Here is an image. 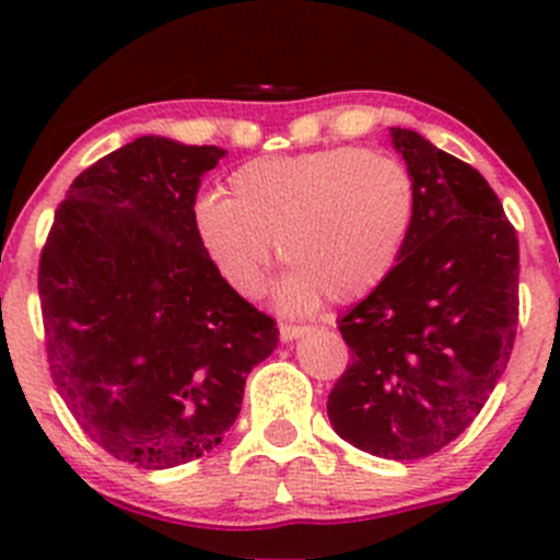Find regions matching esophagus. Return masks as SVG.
<instances>
[{
	"mask_svg": "<svg viewBox=\"0 0 560 560\" xmlns=\"http://www.w3.org/2000/svg\"><path fill=\"white\" fill-rule=\"evenodd\" d=\"M311 331V326H300V324H281L279 326V337L281 342H292V339L302 337V334Z\"/></svg>",
	"mask_w": 560,
	"mask_h": 560,
	"instance_id": "esophagus-1",
	"label": "esophagus"
}]
</instances>
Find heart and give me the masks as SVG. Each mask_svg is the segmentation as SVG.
<instances>
[{
    "instance_id": "b5f03b06",
    "label": "heart",
    "mask_w": 560,
    "mask_h": 560,
    "mask_svg": "<svg viewBox=\"0 0 560 560\" xmlns=\"http://www.w3.org/2000/svg\"><path fill=\"white\" fill-rule=\"evenodd\" d=\"M229 195H202L191 229L242 298L262 289L273 242L289 271L276 289L287 311H313L326 294L355 302L402 258L416 221V186L397 158L378 150L329 147L244 163Z\"/></svg>"
}]
</instances>
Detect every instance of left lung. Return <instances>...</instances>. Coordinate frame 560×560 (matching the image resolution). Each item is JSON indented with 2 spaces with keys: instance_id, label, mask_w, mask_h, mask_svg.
I'll return each instance as SVG.
<instances>
[{
  "instance_id": "1",
  "label": "left lung",
  "mask_w": 560,
  "mask_h": 560,
  "mask_svg": "<svg viewBox=\"0 0 560 560\" xmlns=\"http://www.w3.org/2000/svg\"><path fill=\"white\" fill-rule=\"evenodd\" d=\"M416 186V221L395 271L339 331L352 361L329 421L345 442L419 460L471 427L503 376L518 324V240L477 168L392 128Z\"/></svg>"
}]
</instances>
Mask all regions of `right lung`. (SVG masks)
<instances>
[{
  "mask_svg": "<svg viewBox=\"0 0 560 560\" xmlns=\"http://www.w3.org/2000/svg\"><path fill=\"white\" fill-rule=\"evenodd\" d=\"M226 152L139 137L75 176L38 260L49 374L79 427L139 468L223 440L279 342L199 247V178Z\"/></svg>",
  "mask_w": 560,
  "mask_h": 560,
  "instance_id": "obj_1",
  "label": "right lung"
}]
</instances>
